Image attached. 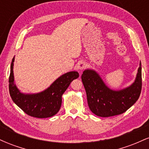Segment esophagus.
<instances>
[{"mask_svg": "<svg viewBox=\"0 0 149 149\" xmlns=\"http://www.w3.org/2000/svg\"><path fill=\"white\" fill-rule=\"evenodd\" d=\"M85 66H86V64H85V62H84V61H80V62L78 64V65H77V69L80 70V71H82V70L85 69Z\"/></svg>", "mask_w": 149, "mask_h": 149, "instance_id": "1", "label": "esophagus"}]
</instances>
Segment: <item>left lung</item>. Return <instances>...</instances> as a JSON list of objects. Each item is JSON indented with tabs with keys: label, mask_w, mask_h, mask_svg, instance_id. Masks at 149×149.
I'll list each match as a JSON object with an SVG mask.
<instances>
[{
	"label": "left lung",
	"mask_w": 149,
	"mask_h": 149,
	"mask_svg": "<svg viewBox=\"0 0 149 149\" xmlns=\"http://www.w3.org/2000/svg\"><path fill=\"white\" fill-rule=\"evenodd\" d=\"M90 111L100 117L123 113L138 100L141 90V64L134 83L121 90H112L93 69H85L81 76Z\"/></svg>",
	"instance_id": "8db88e82"
}]
</instances>
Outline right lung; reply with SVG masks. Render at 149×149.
I'll list each match as a JSON object with an SVG mask.
<instances>
[{"instance_id": "obj_1", "label": "right lung", "mask_w": 149, "mask_h": 149, "mask_svg": "<svg viewBox=\"0 0 149 149\" xmlns=\"http://www.w3.org/2000/svg\"><path fill=\"white\" fill-rule=\"evenodd\" d=\"M15 57L12 60L9 77L10 95L14 103L32 117L38 118H49L57 114L61 105V97L70 83L79 77L77 71H69L57 78L43 91L38 93H23L15 83Z\"/></svg>"}]
</instances>
